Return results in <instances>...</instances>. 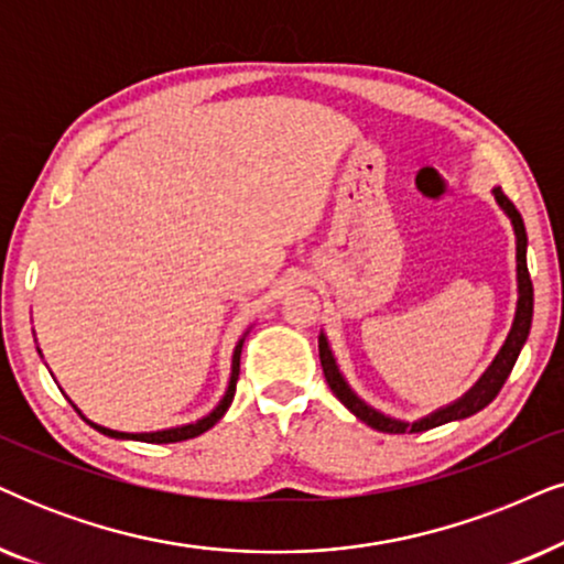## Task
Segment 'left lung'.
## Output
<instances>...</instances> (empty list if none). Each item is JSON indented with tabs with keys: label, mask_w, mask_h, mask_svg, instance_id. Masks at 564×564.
I'll return each mask as SVG.
<instances>
[{
	"label": "left lung",
	"mask_w": 564,
	"mask_h": 564,
	"mask_svg": "<svg viewBox=\"0 0 564 564\" xmlns=\"http://www.w3.org/2000/svg\"><path fill=\"white\" fill-rule=\"evenodd\" d=\"M495 199L502 209H506V215L510 217V223H513V228H516V240H518V246H516V251H518V308H516L513 328H510V334H508L506 345H502V349H500V355L495 357V362L489 365V370L479 378V383L474 386V389L466 393L464 399L453 401L451 406L437 409V412H433L420 422H412V425H409V422H401V420H391V416L376 412V409L368 406L365 401L355 397L352 389L347 386V380L341 378L339 368H336L334 355H332V349H328L326 336L324 334L318 336L321 368H324L328 389L334 391V397L339 399L341 404H345L349 412L357 416V420H362L365 425L378 430V433H391V435L425 433V430L445 425V422L464 420V416H471V414H477L479 409H485L489 401H492L497 393H500L502 386H506L510 370H513L518 355H521V347L525 345V339H529L531 316H533V284H531L529 264H525V243H529V238H525L521 212H518L516 204L510 202L506 194H502V188H495Z\"/></svg>",
	"instance_id": "left-lung-1"
}]
</instances>
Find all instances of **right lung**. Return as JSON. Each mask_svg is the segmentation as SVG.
Segmentation results:
<instances>
[{
	"label": "right lung",
	"mask_w": 564,
	"mask_h": 564,
	"mask_svg": "<svg viewBox=\"0 0 564 564\" xmlns=\"http://www.w3.org/2000/svg\"><path fill=\"white\" fill-rule=\"evenodd\" d=\"M240 349H243V339L238 341L236 347V355H232V376H230V386H228V393H225L223 401L212 409V412L204 416V420L194 422V425H184V427H173V430H160V433H116V430H108V427H100L90 422V425L98 430V433H104L108 437H119V441H142V443H181V441H192V437L207 433L209 427H215L219 420H223V414L228 412V406L232 404V397H236V383H238V372H240Z\"/></svg>",
	"instance_id": "1"
}]
</instances>
